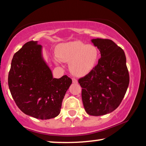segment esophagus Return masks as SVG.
I'll return each instance as SVG.
<instances>
[{"mask_svg": "<svg viewBox=\"0 0 146 146\" xmlns=\"http://www.w3.org/2000/svg\"><path fill=\"white\" fill-rule=\"evenodd\" d=\"M72 82L74 84H78V80L75 78H72Z\"/></svg>", "mask_w": 146, "mask_h": 146, "instance_id": "esophagus-1", "label": "esophagus"}]
</instances>
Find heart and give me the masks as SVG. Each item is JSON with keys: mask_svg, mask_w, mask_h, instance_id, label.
Here are the masks:
<instances>
[{"mask_svg": "<svg viewBox=\"0 0 146 146\" xmlns=\"http://www.w3.org/2000/svg\"><path fill=\"white\" fill-rule=\"evenodd\" d=\"M99 55V50L96 46L80 41L63 44L57 50L58 59L69 63L71 74L77 77L85 76L91 72L96 65Z\"/></svg>", "mask_w": 146, "mask_h": 146, "instance_id": "b5f03b06", "label": "heart"}]
</instances>
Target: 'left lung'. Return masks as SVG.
I'll use <instances>...</instances> for the list:
<instances>
[{"mask_svg": "<svg viewBox=\"0 0 146 146\" xmlns=\"http://www.w3.org/2000/svg\"><path fill=\"white\" fill-rule=\"evenodd\" d=\"M101 58L91 72L78 80L87 113L98 116L115 110L124 97L129 82L124 52L112 40H91Z\"/></svg>", "mask_w": 146, "mask_h": 146, "instance_id": "obj_1", "label": "left lung"}]
</instances>
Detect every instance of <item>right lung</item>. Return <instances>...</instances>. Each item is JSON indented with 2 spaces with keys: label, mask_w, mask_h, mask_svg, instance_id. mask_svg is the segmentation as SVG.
<instances>
[{
  "label": "right lung",
  "mask_w": 146,
  "mask_h": 146,
  "mask_svg": "<svg viewBox=\"0 0 146 146\" xmlns=\"http://www.w3.org/2000/svg\"><path fill=\"white\" fill-rule=\"evenodd\" d=\"M72 82L66 75L54 78L38 41L28 42L13 56L8 83L16 104L25 114L40 119L56 117Z\"/></svg>",
  "instance_id": "1"
}]
</instances>
